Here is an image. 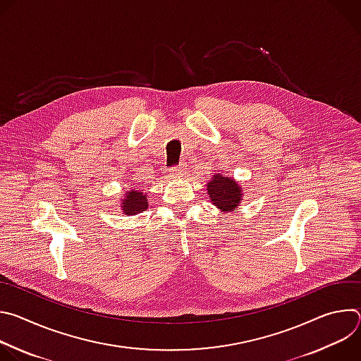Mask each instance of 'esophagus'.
<instances>
[{"label":"esophagus","mask_w":361,"mask_h":361,"mask_svg":"<svg viewBox=\"0 0 361 361\" xmlns=\"http://www.w3.org/2000/svg\"><path fill=\"white\" fill-rule=\"evenodd\" d=\"M183 171H184L183 164H180V166H174V167H171V169H170V176H173V177H178V176H181V174H183Z\"/></svg>","instance_id":"34e87169"}]
</instances>
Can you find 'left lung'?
I'll return each instance as SVG.
<instances>
[{
  "instance_id": "obj_1",
  "label": "left lung",
  "mask_w": 361,
  "mask_h": 361,
  "mask_svg": "<svg viewBox=\"0 0 361 361\" xmlns=\"http://www.w3.org/2000/svg\"><path fill=\"white\" fill-rule=\"evenodd\" d=\"M207 191L212 198V202L216 204L221 212L234 210L241 194V187L231 178L223 177L221 174H216L213 180L207 184Z\"/></svg>"
}]
</instances>
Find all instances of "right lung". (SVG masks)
Wrapping results in <instances>:
<instances>
[{"label": "right lung", "mask_w": 361, "mask_h": 361, "mask_svg": "<svg viewBox=\"0 0 361 361\" xmlns=\"http://www.w3.org/2000/svg\"><path fill=\"white\" fill-rule=\"evenodd\" d=\"M121 207H123L124 214H127V216L142 213L148 207L147 195L142 192H138V191H130V192L127 191Z\"/></svg>", "instance_id": "add662e5"}]
</instances>
